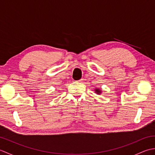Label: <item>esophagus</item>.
I'll return each instance as SVG.
<instances>
[{"label":"esophagus","mask_w":155,"mask_h":155,"mask_svg":"<svg viewBox=\"0 0 155 155\" xmlns=\"http://www.w3.org/2000/svg\"><path fill=\"white\" fill-rule=\"evenodd\" d=\"M78 82H83V78H81V79L78 80Z\"/></svg>","instance_id":"obj_1"}]
</instances>
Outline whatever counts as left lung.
Wrapping results in <instances>:
<instances>
[{
    "mask_svg": "<svg viewBox=\"0 0 155 155\" xmlns=\"http://www.w3.org/2000/svg\"><path fill=\"white\" fill-rule=\"evenodd\" d=\"M95 91H96L97 93H98V94H100L101 93V91H99L98 89H96V90H95Z\"/></svg>",
    "mask_w": 155,
    "mask_h": 155,
    "instance_id": "1",
    "label": "left lung"
}]
</instances>
